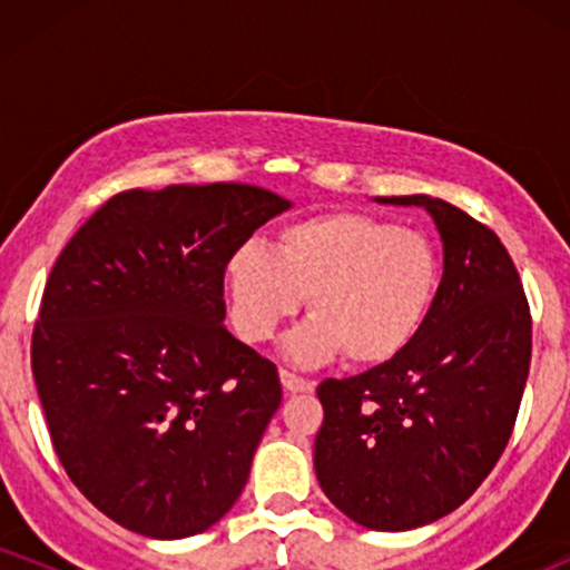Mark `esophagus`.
I'll return each mask as SVG.
<instances>
[{"mask_svg":"<svg viewBox=\"0 0 570 570\" xmlns=\"http://www.w3.org/2000/svg\"><path fill=\"white\" fill-rule=\"evenodd\" d=\"M281 383H284V389L289 391V394H303V391H311L313 383L305 381V377L294 375L289 370H281Z\"/></svg>","mask_w":570,"mask_h":570,"instance_id":"34e87169","label":"esophagus"}]
</instances>
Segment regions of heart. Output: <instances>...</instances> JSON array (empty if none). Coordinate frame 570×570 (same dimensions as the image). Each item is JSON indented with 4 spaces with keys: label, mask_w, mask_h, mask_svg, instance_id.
I'll return each instance as SVG.
<instances>
[{
    "label": "heart",
    "mask_w": 570,
    "mask_h": 570,
    "mask_svg": "<svg viewBox=\"0 0 570 570\" xmlns=\"http://www.w3.org/2000/svg\"><path fill=\"white\" fill-rule=\"evenodd\" d=\"M436 281L429 238L362 212L292 222L276 252L248 244L227 263L233 326L246 343L271 340L311 297L316 318L289 340L305 364L340 351L356 367L394 358L426 322Z\"/></svg>",
    "instance_id": "obj_1"
}]
</instances>
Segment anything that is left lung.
Here are the masks:
<instances>
[{
	"label": "left lung",
	"instance_id": "obj_1",
	"mask_svg": "<svg viewBox=\"0 0 570 570\" xmlns=\"http://www.w3.org/2000/svg\"><path fill=\"white\" fill-rule=\"evenodd\" d=\"M381 200L426 208L444 273L407 348L318 385L313 466L353 522L410 531L461 507L499 463L531 370L533 324L520 273L488 225L429 195Z\"/></svg>",
	"mask_w": 570,
	"mask_h": 570
}]
</instances>
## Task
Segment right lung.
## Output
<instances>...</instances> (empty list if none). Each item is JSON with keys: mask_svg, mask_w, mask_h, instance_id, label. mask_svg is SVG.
<instances>
[{"mask_svg": "<svg viewBox=\"0 0 570 570\" xmlns=\"http://www.w3.org/2000/svg\"><path fill=\"white\" fill-rule=\"evenodd\" d=\"M289 200L214 181L126 189L58 254L31 372L63 472L153 539L222 520L281 404L271 358L225 322V271Z\"/></svg>", "mask_w": 570, "mask_h": 570, "instance_id": "right-lung-1", "label": "right lung"}]
</instances>
